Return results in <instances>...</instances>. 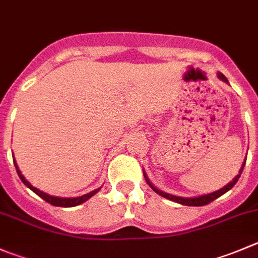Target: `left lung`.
<instances>
[{"mask_svg": "<svg viewBox=\"0 0 258 258\" xmlns=\"http://www.w3.org/2000/svg\"><path fill=\"white\" fill-rule=\"evenodd\" d=\"M218 77H219V78H221L222 81H223V82H228V81H227L226 77L223 76V74H218ZM244 164H246V161L243 162V165H242V167H241V170H239L238 175H237V176L234 177L233 181H231V182H229V184H227L226 186L222 187V189H219L218 191H214V192H212V194H207V196L198 197V198H181V197L170 196V194H166V192H164V191H161V190L156 189V187H155L154 185H152L151 182L149 181V179H147L146 174H144V175H145V179H146L147 184H149L150 186H151L152 189H154L155 191H156L157 194H159V196L164 197V198H166V199H170V201H172V202H176V203L184 204V206H190V207H202V206H207V204H209V203H211V202L216 201L217 198H219V197L223 196L224 192H227V191H228V190H231L232 187H233L234 185H236V182L238 181L239 176H241L242 171H243Z\"/></svg>", "mask_w": 258, "mask_h": 258, "instance_id": "8db88e82", "label": "left lung"}]
</instances>
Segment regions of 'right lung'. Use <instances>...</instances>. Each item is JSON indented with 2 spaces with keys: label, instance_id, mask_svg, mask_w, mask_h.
Returning <instances> with one entry per match:
<instances>
[{
  "label": "right lung",
  "instance_id": "1",
  "mask_svg": "<svg viewBox=\"0 0 258 258\" xmlns=\"http://www.w3.org/2000/svg\"><path fill=\"white\" fill-rule=\"evenodd\" d=\"M14 164L15 166H16V171L17 174H19L20 179H21V181L24 182L25 185H26L27 187H30V189L32 190V191L35 192V194H37V196L40 197L41 199H44L45 202H47L49 204H51V206H55V207H66V208H69V207H76V206H79V204L84 203L86 201H88L91 197H93L94 194H97V192L99 191V189H96L93 190V191L88 192V194H86V196H82V197H78V198H55V197H50L47 196V194H45V192L40 191L39 189H36L35 186H32L31 184H30L29 181H27L26 179H25L24 176H22L21 171L19 170V167H17L16 165V161L14 160Z\"/></svg>",
  "mask_w": 258,
  "mask_h": 258
}]
</instances>
